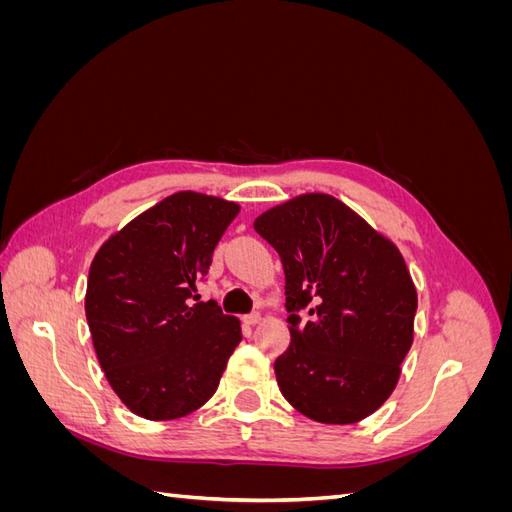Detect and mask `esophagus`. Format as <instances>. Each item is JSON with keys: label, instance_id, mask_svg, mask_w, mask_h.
<instances>
[{"label": "esophagus", "instance_id": "34e87169", "mask_svg": "<svg viewBox=\"0 0 512 512\" xmlns=\"http://www.w3.org/2000/svg\"><path fill=\"white\" fill-rule=\"evenodd\" d=\"M243 322H245V324H252V327H254V324H260V322H262V316H260L258 312L247 314V316L243 318Z\"/></svg>", "mask_w": 512, "mask_h": 512}]
</instances>
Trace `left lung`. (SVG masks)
Returning a JSON list of instances; mask_svg holds the SVG:
<instances>
[{"label":"left lung","mask_w":512,"mask_h":512,"mask_svg":"<svg viewBox=\"0 0 512 512\" xmlns=\"http://www.w3.org/2000/svg\"><path fill=\"white\" fill-rule=\"evenodd\" d=\"M254 228L286 275L290 346L275 361L282 395L318 423L363 421L395 391L414 339L418 299L399 247L322 192L267 209Z\"/></svg>","instance_id":"obj_1"}]
</instances>
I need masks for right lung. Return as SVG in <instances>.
I'll return each mask as SVG.
<instances>
[{
	"label": "right lung",
	"mask_w": 512,
	"mask_h": 512,
	"mask_svg": "<svg viewBox=\"0 0 512 512\" xmlns=\"http://www.w3.org/2000/svg\"><path fill=\"white\" fill-rule=\"evenodd\" d=\"M239 209L220 196L170 194L115 230L91 260V339L108 384L134 414L173 421L218 391L241 322L215 301L192 299Z\"/></svg>",
	"instance_id": "obj_1"
}]
</instances>
